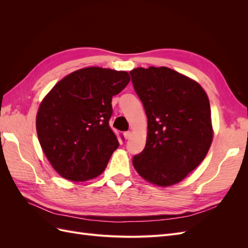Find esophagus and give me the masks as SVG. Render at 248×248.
<instances>
[{
    "instance_id": "1",
    "label": "esophagus",
    "mask_w": 248,
    "mask_h": 248,
    "mask_svg": "<svg viewBox=\"0 0 248 248\" xmlns=\"http://www.w3.org/2000/svg\"><path fill=\"white\" fill-rule=\"evenodd\" d=\"M131 132L130 131H126V132H124V138H125V140H129L130 138H131Z\"/></svg>"
}]
</instances>
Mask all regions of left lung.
I'll return each instance as SVG.
<instances>
[{
    "instance_id": "8db88e82",
    "label": "left lung",
    "mask_w": 248,
    "mask_h": 248,
    "mask_svg": "<svg viewBox=\"0 0 248 248\" xmlns=\"http://www.w3.org/2000/svg\"><path fill=\"white\" fill-rule=\"evenodd\" d=\"M129 73L148 118L146 146L133 157V167L156 186L181 182L212 144L208 95L198 81L168 67H139Z\"/></svg>"
}]
</instances>
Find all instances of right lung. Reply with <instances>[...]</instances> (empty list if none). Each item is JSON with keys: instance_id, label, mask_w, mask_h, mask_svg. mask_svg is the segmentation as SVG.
<instances>
[{"instance_id": "add662e5", "label": "right lung", "mask_w": 248, "mask_h": 248, "mask_svg": "<svg viewBox=\"0 0 248 248\" xmlns=\"http://www.w3.org/2000/svg\"><path fill=\"white\" fill-rule=\"evenodd\" d=\"M129 81L126 71L86 67L58 81L42 99L37 136L60 176L81 182L102 174L119 147L108 124L111 98Z\"/></svg>"}]
</instances>
